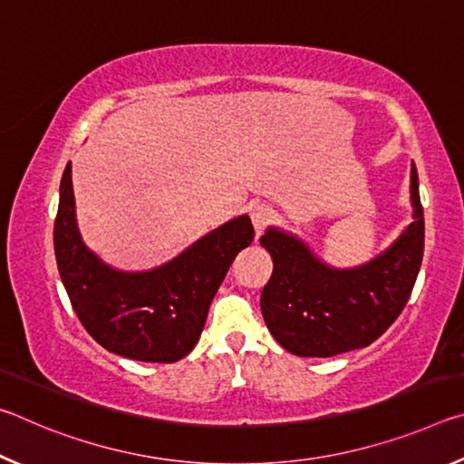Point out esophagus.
<instances>
[{"mask_svg":"<svg viewBox=\"0 0 464 464\" xmlns=\"http://www.w3.org/2000/svg\"><path fill=\"white\" fill-rule=\"evenodd\" d=\"M272 218H274V210L270 204H256V207L251 208V223H254L257 233H262L266 227L272 223Z\"/></svg>","mask_w":464,"mask_h":464,"instance_id":"1","label":"esophagus"}]
</instances>
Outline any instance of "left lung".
<instances>
[{
    "label": "left lung",
    "mask_w": 464,
    "mask_h": 464,
    "mask_svg": "<svg viewBox=\"0 0 464 464\" xmlns=\"http://www.w3.org/2000/svg\"><path fill=\"white\" fill-rule=\"evenodd\" d=\"M413 223L376 260L352 270L319 262L303 241L268 229L260 243L274 270L262 290V315L290 354L329 358L364 348L387 332L410 301L423 256V208L411 166Z\"/></svg>",
    "instance_id": "8db88e82"
}]
</instances>
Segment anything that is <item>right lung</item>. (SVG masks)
<instances>
[{
    "mask_svg": "<svg viewBox=\"0 0 464 464\" xmlns=\"http://www.w3.org/2000/svg\"><path fill=\"white\" fill-rule=\"evenodd\" d=\"M254 241L249 217L210 231L149 272L110 268L83 246L75 223L72 163L61 179L54 256L82 325L102 348L140 362H176L202 334L210 301L235 256Z\"/></svg>",
    "mask_w": 464,
    "mask_h": 464,
    "instance_id": "right-lung-1",
    "label": "right lung"
}]
</instances>
